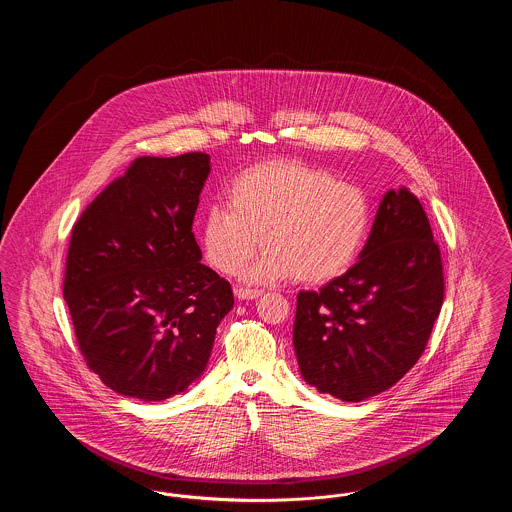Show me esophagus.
<instances>
[{"instance_id":"obj_1","label":"esophagus","mask_w":512,"mask_h":512,"mask_svg":"<svg viewBox=\"0 0 512 512\" xmlns=\"http://www.w3.org/2000/svg\"><path fill=\"white\" fill-rule=\"evenodd\" d=\"M236 297L238 299H257L259 295H263V290H257V288H244V286H238L236 290Z\"/></svg>"}]
</instances>
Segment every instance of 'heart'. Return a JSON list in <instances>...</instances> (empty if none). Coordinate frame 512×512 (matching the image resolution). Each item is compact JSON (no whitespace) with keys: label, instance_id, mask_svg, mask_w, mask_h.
I'll return each mask as SVG.
<instances>
[{"label":"heart","instance_id":"obj_1","mask_svg":"<svg viewBox=\"0 0 512 512\" xmlns=\"http://www.w3.org/2000/svg\"><path fill=\"white\" fill-rule=\"evenodd\" d=\"M372 211L365 192L301 161L272 159L240 172L226 188V207L213 205L201 222V245L213 267L245 270L253 282L336 280L361 255Z\"/></svg>","mask_w":512,"mask_h":512}]
</instances>
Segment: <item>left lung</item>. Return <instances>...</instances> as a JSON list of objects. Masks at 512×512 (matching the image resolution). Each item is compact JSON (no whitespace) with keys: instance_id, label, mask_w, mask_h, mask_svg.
I'll return each instance as SVG.
<instances>
[{"instance_id":"1","label":"left lung","mask_w":512,"mask_h":512,"mask_svg":"<svg viewBox=\"0 0 512 512\" xmlns=\"http://www.w3.org/2000/svg\"><path fill=\"white\" fill-rule=\"evenodd\" d=\"M443 293L430 220L407 188L390 190L359 261L318 292L297 293L301 376L353 403L388 390L424 353Z\"/></svg>"}]
</instances>
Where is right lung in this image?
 Listing matches in <instances>:
<instances>
[{"mask_svg":"<svg viewBox=\"0 0 512 512\" xmlns=\"http://www.w3.org/2000/svg\"><path fill=\"white\" fill-rule=\"evenodd\" d=\"M209 161L199 151L138 157L73 226L63 295L76 341L88 368L126 397L188 390L234 307L192 232Z\"/></svg>","mask_w":512,"mask_h":512,"instance_id":"1","label":"right lung"}]
</instances>
